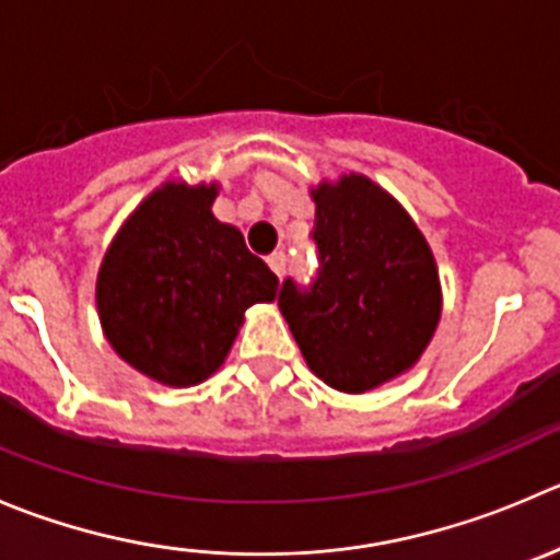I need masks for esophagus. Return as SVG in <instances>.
Instances as JSON below:
<instances>
[{
  "mask_svg": "<svg viewBox=\"0 0 560 560\" xmlns=\"http://www.w3.org/2000/svg\"><path fill=\"white\" fill-rule=\"evenodd\" d=\"M268 265H270V270H273V273L281 279V276H284V270H287V254L279 248V252L270 254Z\"/></svg>",
  "mask_w": 560,
  "mask_h": 560,
  "instance_id": "34e87169",
  "label": "esophagus"
}]
</instances>
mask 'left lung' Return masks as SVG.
I'll return each instance as SVG.
<instances>
[{"label": "left lung", "mask_w": 560, "mask_h": 560, "mask_svg": "<svg viewBox=\"0 0 560 560\" xmlns=\"http://www.w3.org/2000/svg\"><path fill=\"white\" fill-rule=\"evenodd\" d=\"M308 284L284 279L279 308L308 369L363 394L418 361L441 319L435 259L410 215L372 180L345 175L314 191Z\"/></svg>", "instance_id": "8db88e82"}]
</instances>
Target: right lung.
<instances>
[{
	"mask_svg": "<svg viewBox=\"0 0 560 560\" xmlns=\"http://www.w3.org/2000/svg\"><path fill=\"white\" fill-rule=\"evenodd\" d=\"M213 186L166 183L114 237L97 314L122 361L166 385H197L224 363L243 312L273 301V270L215 221Z\"/></svg>",
	"mask_w": 560,
	"mask_h": 560,
	"instance_id": "right-lung-1",
	"label": "right lung"
}]
</instances>
